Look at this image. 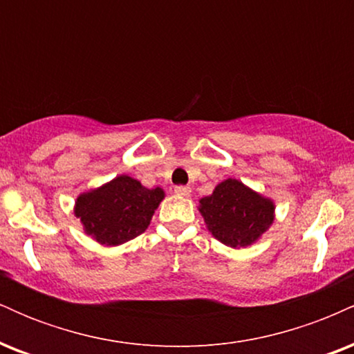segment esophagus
I'll return each instance as SVG.
<instances>
[{"instance_id":"obj_1","label":"esophagus","mask_w":354,"mask_h":354,"mask_svg":"<svg viewBox=\"0 0 354 354\" xmlns=\"http://www.w3.org/2000/svg\"><path fill=\"white\" fill-rule=\"evenodd\" d=\"M174 193H176L178 196H189L191 188L189 186H176V188H174Z\"/></svg>"}]
</instances>
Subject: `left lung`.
<instances>
[{
	"label": "left lung",
	"mask_w": 354,
	"mask_h": 354,
	"mask_svg": "<svg viewBox=\"0 0 354 354\" xmlns=\"http://www.w3.org/2000/svg\"><path fill=\"white\" fill-rule=\"evenodd\" d=\"M200 213L214 238L231 248L258 241L274 221V203L228 178L200 200Z\"/></svg>",
	"instance_id": "left-lung-1"
}]
</instances>
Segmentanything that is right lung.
Listing matches in <instances>:
<instances>
[{"mask_svg":"<svg viewBox=\"0 0 354 354\" xmlns=\"http://www.w3.org/2000/svg\"><path fill=\"white\" fill-rule=\"evenodd\" d=\"M163 198L161 188L148 189L138 180L121 174L100 188L80 194L75 214L93 239L118 246L145 233Z\"/></svg>","mask_w":354,"mask_h":354,"instance_id":"right-lung-1","label":"right lung"}]
</instances>
